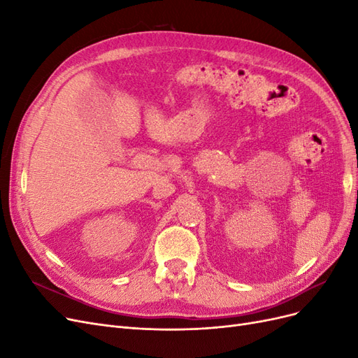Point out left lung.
Returning a JSON list of instances; mask_svg holds the SVG:
<instances>
[{"label": "left lung", "mask_w": 358, "mask_h": 358, "mask_svg": "<svg viewBox=\"0 0 358 358\" xmlns=\"http://www.w3.org/2000/svg\"><path fill=\"white\" fill-rule=\"evenodd\" d=\"M357 199H358V191H357Z\"/></svg>", "instance_id": "1"}]
</instances>
